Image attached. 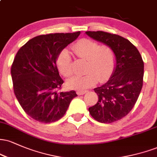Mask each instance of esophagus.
<instances>
[{"instance_id": "34e87169", "label": "esophagus", "mask_w": 157, "mask_h": 157, "mask_svg": "<svg viewBox=\"0 0 157 157\" xmlns=\"http://www.w3.org/2000/svg\"><path fill=\"white\" fill-rule=\"evenodd\" d=\"M86 92H87V91H77V94H79V95H82V94H86Z\"/></svg>"}]
</instances>
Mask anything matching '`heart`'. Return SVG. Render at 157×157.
Wrapping results in <instances>:
<instances>
[{"mask_svg": "<svg viewBox=\"0 0 157 157\" xmlns=\"http://www.w3.org/2000/svg\"><path fill=\"white\" fill-rule=\"evenodd\" d=\"M71 49L77 57L86 60L84 68L86 73L70 78L67 82L68 87L82 91L94 86L98 80L104 81L111 75L116 63V55L109 45H100L94 40L82 38L77 41ZM56 64L64 77H68L72 75V58L67 50H63L59 54Z\"/></svg>", "mask_w": 157, "mask_h": 157, "instance_id": "heart-1", "label": "heart"}]
</instances>
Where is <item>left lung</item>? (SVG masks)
Here are the masks:
<instances>
[{"mask_svg":"<svg viewBox=\"0 0 157 157\" xmlns=\"http://www.w3.org/2000/svg\"><path fill=\"white\" fill-rule=\"evenodd\" d=\"M86 33L111 46L116 55L112 76L106 83L94 89L98 101L89 109L95 120L111 123L121 120L134 108L143 85L144 62L137 48L128 39L102 31Z\"/></svg>","mask_w":157,"mask_h":157,"instance_id":"8db88e82","label":"left lung"}]
</instances>
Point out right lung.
I'll use <instances>...</instances> for the list:
<instances>
[{
	"mask_svg": "<svg viewBox=\"0 0 157 157\" xmlns=\"http://www.w3.org/2000/svg\"><path fill=\"white\" fill-rule=\"evenodd\" d=\"M80 32L55 33L33 37L21 46L11 67L13 89L23 111L37 121L50 123L66 113L75 91H60L64 81L56 60L60 52Z\"/></svg>",
	"mask_w": 157,
	"mask_h": 157,
	"instance_id": "1",
	"label": "right lung"
}]
</instances>
